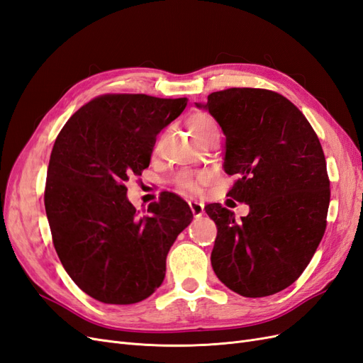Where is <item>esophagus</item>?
I'll return each instance as SVG.
<instances>
[{
	"label": "esophagus",
	"mask_w": 363,
	"mask_h": 363,
	"mask_svg": "<svg viewBox=\"0 0 363 363\" xmlns=\"http://www.w3.org/2000/svg\"><path fill=\"white\" fill-rule=\"evenodd\" d=\"M189 206H191V211L195 218H199L204 213V204H201L199 201H189Z\"/></svg>",
	"instance_id": "obj_1"
}]
</instances>
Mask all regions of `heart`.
<instances>
[{"label": "heart", "mask_w": 363, "mask_h": 363, "mask_svg": "<svg viewBox=\"0 0 363 363\" xmlns=\"http://www.w3.org/2000/svg\"><path fill=\"white\" fill-rule=\"evenodd\" d=\"M189 128L192 131V135L195 138H199L204 133H207L208 130H213L218 128L216 121L204 112L200 113H194L189 118ZM206 180V175L201 172H192V171H183L177 175V179H175V183H177L179 188L184 189V191H189V192H199L203 182Z\"/></svg>", "instance_id": "b5f03b06"}]
</instances>
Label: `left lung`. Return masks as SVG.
I'll list each match as a JSON object with an SVG mask.
<instances>
[{
    "mask_svg": "<svg viewBox=\"0 0 363 363\" xmlns=\"http://www.w3.org/2000/svg\"><path fill=\"white\" fill-rule=\"evenodd\" d=\"M206 108L225 135L224 171L236 175L228 196L247 216L219 203L206 206L218 235L216 277L233 292L259 298L301 276L327 225L330 182L316 133L288 98L252 87L213 92Z\"/></svg>",
    "mask_w": 363,
    "mask_h": 363,
    "instance_id": "left-lung-1",
    "label": "left lung"
}]
</instances>
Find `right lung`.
<instances>
[{
    "label": "right lung",
    "instance_id": "1",
    "mask_svg": "<svg viewBox=\"0 0 363 363\" xmlns=\"http://www.w3.org/2000/svg\"><path fill=\"white\" fill-rule=\"evenodd\" d=\"M186 98L107 94L79 108L51 151L45 211L62 265L83 292L133 304L164 279L168 251L192 221L188 203L163 194L139 216L125 182L148 168L160 131Z\"/></svg>",
    "mask_w": 363,
    "mask_h": 363
}]
</instances>
